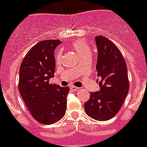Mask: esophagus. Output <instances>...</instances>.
<instances>
[{
  "label": "esophagus",
  "mask_w": 147,
  "mask_h": 147,
  "mask_svg": "<svg viewBox=\"0 0 147 147\" xmlns=\"http://www.w3.org/2000/svg\"><path fill=\"white\" fill-rule=\"evenodd\" d=\"M70 89H71V91H73V92H76V91H78V90L79 89V88L75 87V86H71V87L70 88Z\"/></svg>",
  "instance_id": "obj_1"
}]
</instances>
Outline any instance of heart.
Returning <instances> with one entry per match:
<instances>
[{
    "instance_id": "obj_1",
    "label": "heart",
    "mask_w": 147,
    "mask_h": 147,
    "mask_svg": "<svg viewBox=\"0 0 147 147\" xmlns=\"http://www.w3.org/2000/svg\"><path fill=\"white\" fill-rule=\"evenodd\" d=\"M71 47L76 51V53H78L80 57H82L83 55H87V54H89L91 53V49H90L89 46L88 45L87 42H84L82 40L74 41L71 44ZM60 59H61V52H58L56 53L55 59L59 61Z\"/></svg>"
}]
</instances>
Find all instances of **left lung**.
Listing matches in <instances>:
<instances>
[{"mask_svg": "<svg viewBox=\"0 0 147 147\" xmlns=\"http://www.w3.org/2000/svg\"><path fill=\"white\" fill-rule=\"evenodd\" d=\"M95 43L100 91L91 92L89 100L84 106L90 117L104 121L114 117L120 111L129 92L130 83L125 60L116 45L100 35L95 36Z\"/></svg>", "mask_w": 147, "mask_h": 147, "instance_id": "1", "label": "left lung"}]
</instances>
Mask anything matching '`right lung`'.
I'll use <instances>...</instances> for the list:
<instances>
[{
  "instance_id": "1",
  "label": "right lung",
  "mask_w": 147,
  "mask_h": 147,
  "mask_svg": "<svg viewBox=\"0 0 147 147\" xmlns=\"http://www.w3.org/2000/svg\"><path fill=\"white\" fill-rule=\"evenodd\" d=\"M59 40L40 41L22 61L18 89L31 115L42 124H53L64 117L69 87L49 84L55 73L54 51Z\"/></svg>"
}]
</instances>
